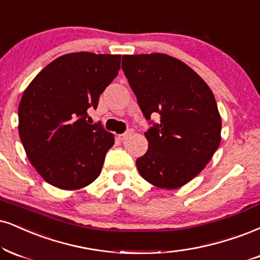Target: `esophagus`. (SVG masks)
<instances>
[{
  "label": "esophagus",
  "instance_id": "1",
  "mask_svg": "<svg viewBox=\"0 0 260 260\" xmlns=\"http://www.w3.org/2000/svg\"><path fill=\"white\" fill-rule=\"evenodd\" d=\"M133 132H134L133 129H128L127 132H124V133H122V134H118V136H117V138L120 139V140H126L127 138H129V137L132 136Z\"/></svg>",
  "mask_w": 260,
  "mask_h": 260
}]
</instances>
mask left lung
<instances>
[{
  "label": "left lung",
  "instance_id": "left-lung-1",
  "mask_svg": "<svg viewBox=\"0 0 260 260\" xmlns=\"http://www.w3.org/2000/svg\"><path fill=\"white\" fill-rule=\"evenodd\" d=\"M122 70L145 118L160 115L136 161L140 176L162 189L193 179L220 144L221 120L207 83L183 61L162 53L123 55Z\"/></svg>",
  "mask_w": 260,
  "mask_h": 260
}]
</instances>
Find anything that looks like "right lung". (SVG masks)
Masks as SVG:
<instances>
[{
  "instance_id": "obj_1",
  "label": "right lung",
  "mask_w": 260,
  "mask_h": 260,
  "mask_svg": "<svg viewBox=\"0 0 260 260\" xmlns=\"http://www.w3.org/2000/svg\"><path fill=\"white\" fill-rule=\"evenodd\" d=\"M121 55L79 52L49 62L25 89L19 137L31 165L51 185L76 190L102 172L114 134L90 124V108L120 70Z\"/></svg>"
}]
</instances>
